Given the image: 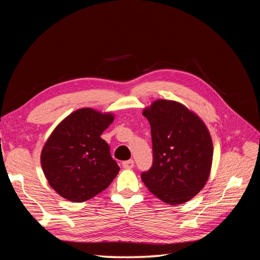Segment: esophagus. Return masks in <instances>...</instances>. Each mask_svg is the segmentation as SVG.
I'll return each instance as SVG.
<instances>
[{
	"mask_svg": "<svg viewBox=\"0 0 260 260\" xmlns=\"http://www.w3.org/2000/svg\"><path fill=\"white\" fill-rule=\"evenodd\" d=\"M122 167H123L124 169H132L133 167H135V161H133L132 159L122 161Z\"/></svg>",
	"mask_w": 260,
	"mask_h": 260,
	"instance_id": "1",
	"label": "esophagus"
}]
</instances>
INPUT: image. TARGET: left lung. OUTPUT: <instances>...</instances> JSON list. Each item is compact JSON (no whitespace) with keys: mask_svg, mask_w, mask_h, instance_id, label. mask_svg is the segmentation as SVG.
I'll use <instances>...</instances> for the list:
<instances>
[{"mask_svg":"<svg viewBox=\"0 0 260 260\" xmlns=\"http://www.w3.org/2000/svg\"><path fill=\"white\" fill-rule=\"evenodd\" d=\"M142 114L151 124L154 159L141 179L168 205L188 202L210 175L214 146L207 125L198 114L171 100H156Z\"/></svg>","mask_w":260,"mask_h":260,"instance_id":"8db88e82","label":"left lung"}]
</instances>
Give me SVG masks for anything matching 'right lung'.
<instances>
[{"label":"right lung","mask_w":260,"mask_h":260,"mask_svg":"<svg viewBox=\"0 0 260 260\" xmlns=\"http://www.w3.org/2000/svg\"><path fill=\"white\" fill-rule=\"evenodd\" d=\"M115 119L113 113L79 108L64 118L41 151V167L53 190L74 203L103 192L119 172L109 146L101 138Z\"/></svg>","instance_id":"add662e5"}]
</instances>
